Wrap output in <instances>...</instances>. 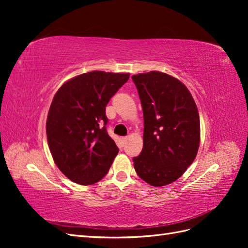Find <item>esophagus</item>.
I'll return each mask as SVG.
<instances>
[{
    "instance_id": "esophagus-1",
    "label": "esophagus",
    "mask_w": 248,
    "mask_h": 248,
    "mask_svg": "<svg viewBox=\"0 0 248 248\" xmlns=\"http://www.w3.org/2000/svg\"><path fill=\"white\" fill-rule=\"evenodd\" d=\"M127 140H128V137H122V138H121V140H122L123 144H125Z\"/></svg>"
}]
</instances>
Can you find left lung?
I'll use <instances>...</instances> for the list:
<instances>
[{"label": "left lung", "instance_id": "obj_1", "mask_svg": "<svg viewBox=\"0 0 248 248\" xmlns=\"http://www.w3.org/2000/svg\"><path fill=\"white\" fill-rule=\"evenodd\" d=\"M144 114V146L133 157L137 174L160 187L181 177L196 158L200 116L188 89L167 73L132 76Z\"/></svg>", "mask_w": 248, "mask_h": 248}]
</instances>
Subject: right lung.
I'll return each instance as SVG.
<instances>
[{
  "label": "right lung",
  "instance_id": "add662e5",
  "mask_svg": "<svg viewBox=\"0 0 248 248\" xmlns=\"http://www.w3.org/2000/svg\"><path fill=\"white\" fill-rule=\"evenodd\" d=\"M129 78V73L92 71L71 78L50 104L46 136L52 158L71 181L98 182L119 149L108 133L106 107Z\"/></svg>",
  "mask_w": 248,
  "mask_h": 248
}]
</instances>
